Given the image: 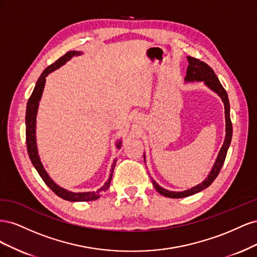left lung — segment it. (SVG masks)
Listing matches in <instances>:
<instances>
[{
  "label": "left lung",
  "mask_w": 257,
  "mask_h": 257,
  "mask_svg": "<svg viewBox=\"0 0 257 257\" xmlns=\"http://www.w3.org/2000/svg\"><path fill=\"white\" fill-rule=\"evenodd\" d=\"M189 60V66H188V71H186V76H185V80L186 81H204L208 87L213 90L215 93L219 94V96L222 98L224 107H225V119H226V136H225V141L224 144L221 148L220 153L217 155V159L214 163L213 168L211 170V173L209 174L208 178L206 180L200 183L194 188L188 190V191H183V192H170L167 190H164L163 188L155 182L153 179L152 184L160 194H162L163 196L169 197V198H182V197H188L190 195H193V194H196L200 191L205 190L206 188L211 184L214 179L219 175L220 170L224 164L225 158H226L228 147L231 142V136H232V125H231V121H230V115H229V102H228V96L227 93L223 88V85L221 84L219 78H217L215 73L213 72V69L210 67L208 64H206L205 62H201L199 59L193 58V57H188ZM145 157V155H144Z\"/></svg>",
  "instance_id": "1"
}]
</instances>
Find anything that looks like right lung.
<instances>
[{"instance_id":"1","label":"right lung","mask_w":257,"mask_h":257,"mask_svg":"<svg viewBox=\"0 0 257 257\" xmlns=\"http://www.w3.org/2000/svg\"><path fill=\"white\" fill-rule=\"evenodd\" d=\"M81 54V52L79 51H68L66 52L63 57H61L60 59H58L54 63H52L51 65H49L45 71L42 73V75L38 78L35 88L31 94L28 104H27V112H26V142H27V149H28V153L31 162H32L33 166L36 168L37 173L40 174L41 178L43 179V181L47 184V186H49L50 190L57 194V195L61 198H63L65 200L68 201H91V200H95L97 198L100 197L103 192H106L109 188L110 185V181L112 178V173L113 169L115 166L116 161H113V164L111 166V170H110V176L108 178V181H106V183L100 188L98 191L96 192H87V193H74V192H69L67 190H64L60 188L59 185H57L54 183L50 177L48 176V174L46 173V170L44 169V166L42 165V162L40 160V157L37 154V147H36V139H35V124H36V113H37V108H38V104H40V99L42 97L43 94V90H44V85H45V81H46V77L51 72H53L54 69L59 68L60 66H62L63 64H65V62L68 61L71 58H73L74 56H79ZM121 143L118 144L116 147H120Z\"/></svg>"}]
</instances>
